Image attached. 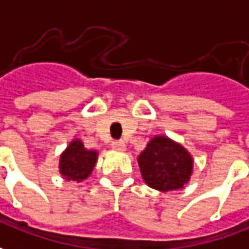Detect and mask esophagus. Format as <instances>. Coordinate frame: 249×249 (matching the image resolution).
Listing matches in <instances>:
<instances>
[{
  "label": "esophagus",
  "mask_w": 249,
  "mask_h": 249,
  "mask_svg": "<svg viewBox=\"0 0 249 249\" xmlns=\"http://www.w3.org/2000/svg\"><path fill=\"white\" fill-rule=\"evenodd\" d=\"M111 147H113L114 150L123 151L125 150V143L123 141H114L113 143H111Z\"/></svg>",
  "instance_id": "esophagus-1"
}]
</instances>
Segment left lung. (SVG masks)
I'll return each instance as SVG.
<instances>
[{"mask_svg": "<svg viewBox=\"0 0 249 249\" xmlns=\"http://www.w3.org/2000/svg\"><path fill=\"white\" fill-rule=\"evenodd\" d=\"M143 180L160 192L183 189L193 172V157L167 136H154L138 157Z\"/></svg>", "mask_w": 249, "mask_h": 249, "instance_id": "obj_1", "label": "left lung"}]
</instances>
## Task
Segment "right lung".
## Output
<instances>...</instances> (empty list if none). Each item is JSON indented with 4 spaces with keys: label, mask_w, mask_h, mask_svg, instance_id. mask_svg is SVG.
<instances>
[{
    "label": "right lung",
    "mask_w": 249,
    "mask_h": 249,
    "mask_svg": "<svg viewBox=\"0 0 249 249\" xmlns=\"http://www.w3.org/2000/svg\"><path fill=\"white\" fill-rule=\"evenodd\" d=\"M98 160V151L84 147L80 139L70 142L59 161V172L67 180L82 182L92 174Z\"/></svg>",
    "instance_id": "1"
}]
</instances>
